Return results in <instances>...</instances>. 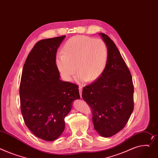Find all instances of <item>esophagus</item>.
Here are the masks:
<instances>
[{
	"instance_id": "esophagus-1",
	"label": "esophagus",
	"mask_w": 158,
	"mask_h": 158,
	"mask_svg": "<svg viewBox=\"0 0 158 158\" xmlns=\"http://www.w3.org/2000/svg\"><path fill=\"white\" fill-rule=\"evenodd\" d=\"M79 93H80V96H81V97H82V87L80 86L79 87Z\"/></svg>"
}]
</instances>
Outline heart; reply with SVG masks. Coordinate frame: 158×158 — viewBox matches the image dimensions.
<instances>
[{
	"label": "heart",
	"instance_id": "heart-1",
	"mask_svg": "<svg viewBox=\"0 0 158 158\" xmlns=\"http://www.w3.org/2000/svg\"><path fill=\"white\" fill-rule=\"evenodd\" d=\"M108 55L107 46L103 40L76 35L66 42L64 51L58 52L56 62L65 80L72 79L77 68V81L91 82L98 79L105 70Z\"/></svg>",
	"mask_w": 158,
	"mask_h": 158
}]
</instances>
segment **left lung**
I'll return each instance as SVG.
<instances>
[{
  "label": "left lung",
  "mask_w": 158,
  "mask_h": 158,
  "mask_svg": "<svg viewBox=\"0 0 158 158\" xmlns=\"http://www.w3.org/2000/svg\"><path fill=\"white\" fill-rule=\"evenodd\" d=\"M99 34L108 48L107 65L100 77L83 88L82 97L91 107L94 128L109 137L121 131L130 118L134 88L130 71L113 40Z\"/></svg>",
  "instance_id": "obj_1"
}]
</instances>
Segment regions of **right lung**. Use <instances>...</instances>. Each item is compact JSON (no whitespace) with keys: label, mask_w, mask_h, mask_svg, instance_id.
<instances>
[{"label":"right lung","mask_w":158,"mask_h":158,"mask_svg":"<svg viewBox=\"0 0 158 158\" xmlns=\"http://www.w3.org/2000/svg\"><path fill=\"white\" fill-rule=\"evenodd\" d=\"M65 35L40 40L28 54L19 86L20 107L28 128L46 141L57 139L65 129V118L79 86L60 79L57 49Z\"/></svg>","instance_id":"right-lung-1"}]
</instances>
